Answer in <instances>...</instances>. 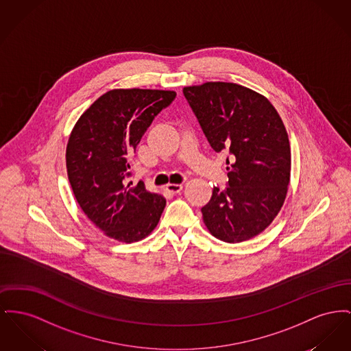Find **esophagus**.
Segmentation results:
<instances>
[{
    "instance_id": "obj_1",
    "label": "esophagus",
    "mask_w": 351,
    "mask_h": 351,
    "mask_svg": "<svg viewBox=\"0 0 351 351\" xmlns=\"http://www.w3.org/2000/svg\"><path fill=\"white\" fill-rule=\"evenodd\" d=\"M182 189H183V184H173V183L167 184V191H169L172 193H179Z\"/></svg>"
}]
</instances>
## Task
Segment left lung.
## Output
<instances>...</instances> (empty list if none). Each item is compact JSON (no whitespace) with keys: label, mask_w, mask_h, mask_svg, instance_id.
I'll return each instance as SVG.
<instances>
[{"label":"left lung","mask_w":351,"mask_h":351,"mask_svg":"<svg viewBox=\"0 0 351 351\" xmlns=\"http://www.w3.org/2000/svg\"><path fill=\"white\" fill-rule=\"evenodd\" d=\"M192 107L210 147L228 149V186H217L202 208L212 236L224 243L247 241L271 224L284 206L290 182L288 132L264 95L230 82L186 86Z\"/></svg>","instance_id":"8db88e82"}]
</instances>
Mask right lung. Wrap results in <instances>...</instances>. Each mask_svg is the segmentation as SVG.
<instances>
[{
  "instance_id": "1",
  "label": "right lung",
  "mask_w": 351,
  "mask_h": 351,
  "mask_svg": "<svg viewBox=\"0 0 351 351\" xmlns=\"http://www.w3.org/2000/svg\"><path fill=\"white\" fill-rule=\"evenodd\" d=\"M175 97L171 90H110L83 112L70 134L69 182L84 215L110 239L141 241L160 220L165 197L147 191L143 182L127 183V159Z\"/></svg>"
}]
</instances>
